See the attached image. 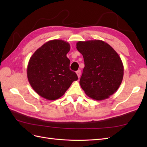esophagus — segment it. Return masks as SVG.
<instances>
[{"label":"esophagus","mask_w":147,"mask_h":147,"mask_svg":"<svg viewBox=\"0 0 147 147\" xmlns=\"http://www.w3.org/2000/svg\"><path fill=\"white\" fill-rule=\"evenodd\" d=\"M77 76L78 78L80 77V75H81V70H78L77 71Z\"/></svg>","instance_id":"obj_1"}]
</instances>
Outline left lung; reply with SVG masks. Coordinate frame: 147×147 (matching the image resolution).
Masks as SVG:
<instances>
[{
  "label": "left lung",
  "instance_id": "8db88e82",
  "mask_svg": "<svg viewBox=\"0 0 147 147\" xmlns=\"http://www.w3.org/2000/svg\"><path fill=\"white\" fill-rule=\"evenodd\" d=\"M77 49L84 62L80 80L82 88L94 100L109 98L117 91L123 78L124 67L118 54L108 43L100 40L79 41Z\"/></svg>",
  "mask_w": 147,
  "mask_h": 147
}]
</instances>
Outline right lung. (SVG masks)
I'll return each mask as SVG.
<instances>
[{"instance_id":"obj_1","label":"right lung","mask_w":147,"mask_h":147,"mask_svg":"<svg viewBox=\"0 0 147 147\" xmlns=\"http://www.w3.org/2000/svg\"><path fill=\"white\" fill-rule=\"evenodd\" d=\"M70 44L62 40H52L44 43L30 57L27 67L28 81L37 94L53 100L63 96L72 82L78 80L70 70L67 57Z\"/></svg>"}]
</instances>
